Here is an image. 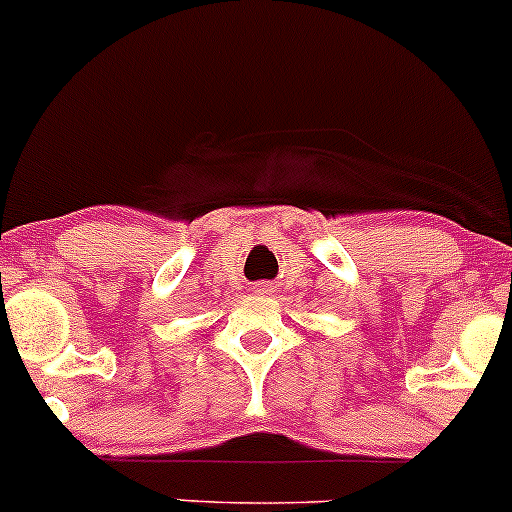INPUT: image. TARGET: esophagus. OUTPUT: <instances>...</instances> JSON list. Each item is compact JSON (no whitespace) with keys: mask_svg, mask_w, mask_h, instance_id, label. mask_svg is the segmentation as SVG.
I'll return each mask as SVG.
<instances>
[{"mask_svg":"<svg viewBox=\"0 0 512 512\" xmlns=\"http://www.w3.org/2000/svg\"><path fill=\"white\" fill-rule=\"evenodd\" d=\"M261 291H268V283H266V286H263V283H258V286H256V293H261Z\"/></svg>","mask_w":512,"mask_h":512,"instance_id":"34e87169","label":"esophagus"}]
</instances>
